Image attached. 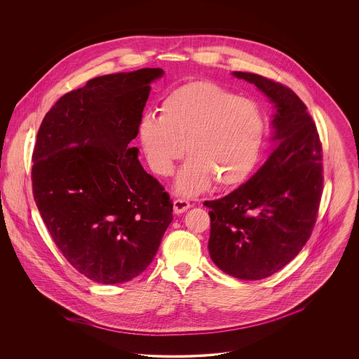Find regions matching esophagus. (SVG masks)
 <instances>
[{"label":"esophagus","mask_w":359,"mask_h":359,"mask_svg":"<svg viewBox=\"0 0 359 359\" xmlns=\"http://www.w3.org/2000/svg\"><path fill=\"white\" fill-rule=\"evenodd\" d=\"M189 207H191L189 202H187V201H184V199H175L174 203H172V208H174V212H175V214L185 212Z\"/></svg>","instance_id":"34e87169"}]
</instances>
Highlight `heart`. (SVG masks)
Listing matches in <instances>:
<instances>
[{
    "label": "heart",
    "mask_w": 359,
    "mask_h": 359,
    "mask_svg": "<svg viewBox=\"0 0 359 359\" xmlns=\"http://www.w3.org/2000/svg\"><path fill=\"white\" fill-rule=\"evenodd\" d=\"M160 116L145 114L138 141L157 175L172 174L175 161L189 154L175 180V192L194 196L211 185L242 184L255 170L265 138L258 104L211 81H192L160 103Z\"/></svg>",
    "instance_id": "heart-1"
}]
</instances>
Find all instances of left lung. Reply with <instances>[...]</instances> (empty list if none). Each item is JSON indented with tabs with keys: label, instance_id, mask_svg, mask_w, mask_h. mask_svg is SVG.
<instances>
[{
	"label": "left lung",
	"instance_id": "obj_1",
	"mask_svg": "<svg viewBox=\"0 0 359 359\" xmlns=\"http://www.w3.org/2000/svg\"><path fill=\"white\" fill-rule=\"evenodd\" d=\"M275 107L273 148L256 174L210 208L208 252L225 273L258 280L287 265L307 243L322 196V147L307 106L287 87L233 72Z\"/></svg>",
	"mask_w": 359,
	"mask_h": 359
}]
</instances>
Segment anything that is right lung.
<instances>
[{
    "label": "right lung",
    "mask_w": 359,
    "mask_h": 359,
    "mask_svg": "<svg viewBox=\"0 0 359 359\" xmlns=\"http://www.w3.org/2000/svg\"><path fill=\"white\" fill-rule=\"evenodd\" d=\"M161 69L95 77L46 114L33 152V195L52 239L88 279L128 282L152 262L172 203L131 141Z\"/></svg>",
    "instance_id": "right-lung-1"
}]
</instances>
